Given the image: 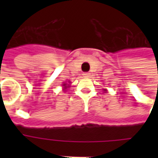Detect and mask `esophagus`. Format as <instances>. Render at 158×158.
<instances>
[{"mask_svg":"<svg viewBox=\"0 0 158 158\" xmlns=\"http://www.w3.org/2000/svg\"><path fill=\"white\" fill-rule=\"evenodd\" d=\"M83 76L85 77V78H89V76H90V73H83Z\"/></svg>","mask_w":158,"mask_h":158,"instance_id":"esophagus-1","label":"esophagus"}]
</instances>
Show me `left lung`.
I'll use <instances>...</instances> for the list:
<instances>
[{"instance_id":"8db88e82","label":"left lung","mask_w":158,"mask_h":158,"mask_svg":"<svg viewBox=\"0 0 158 158\" xmlns=\"http://www.w3.org/2000/svg\"><path fill=\"white\" fill-rule=\"evenodd\" d=\"M105 91H106V89H105Z\"/></svg>"}]
</instances>
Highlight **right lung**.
I'll return each instance as SVG.
<instances>
[{
	"instance_id": "1",
	"label": "right lung",
	"mask_w": 158,
	"mask_h": 158,
	"mask_svg": "<svg viewBox=\"0 0 158 158\" xmlns=\"http://www.w3.org/2000/svg\"><path fill=\"white\" fill-rule=\"evenodd\" d=\"M62 86L64 87V89H67L68 87L69 86V84H67V83H63V85H62Z\"/></svg>"
}]
</instances>
